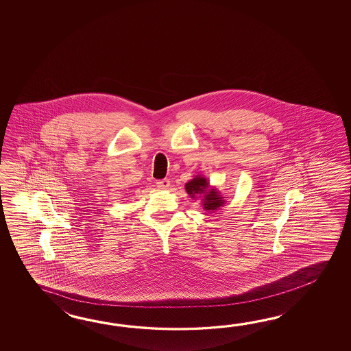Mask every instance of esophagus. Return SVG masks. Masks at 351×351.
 Listing matches in <instances>:
<instances>
[{
  "label": "esophagus",
  "instance_id": "obj_1",
  "mask_svg": "<svg viewBox=\"0 0 351 351\" xmlns=\"http://www.w3.org/2000/svg\"><path fill=\"white\" fill-rule=\"evenodd\" d=\"M156 184H157L158 188H160V189H167V188H169L171 186V182H169V179H159L156 182Z\"/></svg>",
  "mask_w": 351,
  "mask_h": 351
}]
</instances>
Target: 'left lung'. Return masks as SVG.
<instances>
[{
  "mask_svg": "<svg viewBox=\"0 0 351 351\" xmlns=\"http://www.w3.org/2000/svg\"><path fill=\"white\" fill-rule=\"evenodd\" d=\"M186 191L191 198L202 195V204L206 210H216L224 204V197L221 195L216 188H210L208 180L201 176H195L192 180L186 183Z\"/></svg>",
  "mask_w": 351,
  "mask_h": 351,
  "instance_id": "obj_1",
  "label": "left lung"
}]
</instances>
